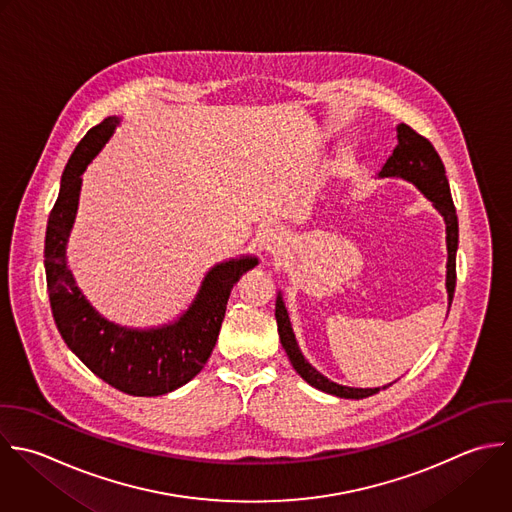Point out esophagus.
Wrapping results in <instances>:
<instances>
[{"label":"esophagus","mask_w":512,"mask_h":512,"mask_svg":"<svg viewBox=\"0 0 512 512\" xmlns=\"http://www.w3.org/2000/svg\"><path fill=\"white\" fill-rule=\"evenodd\" d=\"M257 245L265 255H277L285 245V233L279 227H265L257 237Z\"/></svg>","instance_id":"34e87169"}]
</instances>
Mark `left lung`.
Instances as JSON below:
<instances>
[{"label": "left lung", "instance_id": "obj_1", "mask_svg": "<svg viewBox=\"0 0 512 512\" xmlns=\"http://www.w3.org/2000/svg\"><path fill=\"white\" fill-rule=\"evenodd\" d=\"M379 179L385 177H399L409 183H413L431 203L433 207L443 215L445 225H447V293H449V307L453 303L455 295V285H457V249H459V219L457 211L453 205L451 197V187L449 179L445 175V165L435 151L433 143L419 135L415 129H411L405 123L397 125V147L385 161L383 169L377 175ZM275 319H277V331L281 345L293 365V369L315 389L341 397V399H365L371 395H377L381 389L391 387L393 383L385 387H375V389H357V387H345L329 381L325 375H321L301 353L289 313L283 301L281 291L277 293V303H275Z\"/></svg>", "mask_w": 512, "mask_h": 512}]
</instances>
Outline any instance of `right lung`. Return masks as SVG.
<instances>
[{
    "label": "right lung",
    "mask_w": 512,
    "mask_h": 512,
    "mask_svg": "<svg viewBox=\"0 0 512 512\" xmlns=\"http://www.w3.org/2000/svg\"><path fill=\"white\" fill-rule=\"evenodd\" d=\"M119 121L113 115L89 129L65 165L45 231L47 293L57 331L91 373L127 395L159 397L183 387L205 367L217 343L231 289L259 259L243 255L213 265L187 311L167 325L131 329L101 317L77 287L65 251L77 215L81 175Z\"/></svg>",
    "instance_id": "add662e5"
}]
</instances>
